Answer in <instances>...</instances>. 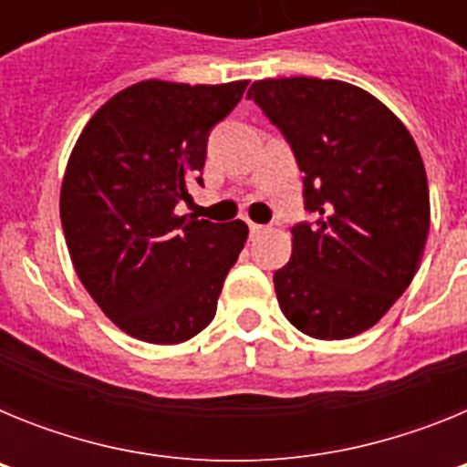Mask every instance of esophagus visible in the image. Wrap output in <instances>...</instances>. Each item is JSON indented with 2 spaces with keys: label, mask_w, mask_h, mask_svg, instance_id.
<instances>
[{
  "label": "esophagus",
  "mask_w": 467,
  "mask_h": 467,
  "mask_svg": "<svg viewBox=\"0 0 467 467\" xmlns=\"http://www.w3.org/2000/svg\"><path fill=\"white\" fill-rule=\"evenodd\" d=\"M250 236H259V234H264V229H266V226H262V224H254V222H250Z\"/></svg>",
  "instance_id": "34e87169"
}]
</instances>
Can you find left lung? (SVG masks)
<instances>
[{
    "mask_svg": "<svg viewBox=\"0 0 467 467\" xmlns=\"http://www.w3.org/2000/svg\"><path fill=\"white\" fill-rule=\"evenodd\" d=\"M290 142L304 172L292 257L274 274L285 317L313 339H348L377 325L419 271L431 196L404 123L346 81L290 77L247 90Z\"/></svg>",
    "mask_w": 467,
    "mask_h": 467,
    "instance_id": "left-lung-1",
    "label": "left lung"
}]
</instances>
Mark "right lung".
<instances>
[{"label":"right lung","mask_w":467,"mask_h":467,"mask_svg":"<svg viewBox=\"0 0 467 467\" xmlns=\"http://www.w3.org/2000/svg\"><path fill=\"white\" fill-rule=\"evenodd\" d=\"M247 81H140L107 100L74 144L60 222L74 271L111 323L147 344H182L213 323L245 222L214 224L175 205L203 184L208 135Z\"/></svg>","instance_id":"right-lung-1"}]
</instances>
